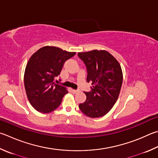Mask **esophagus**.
<instances>
[{
	"label": "esophagus",
	"instance_id": "obj_1",
	"mask_svg": "<svg viewBox=\"0 0 158 158\" xmlns=\"http://www.w3.org/2000/svg\"><path fill=\"white\" fill-rule=\"evenodd\" d=\"M79 91V90H74V89H72V92H73V93L74 94L77 93Z\"/></svg>",
	"mask_w": 158,
	"mask_h": 158
}]
</instances>
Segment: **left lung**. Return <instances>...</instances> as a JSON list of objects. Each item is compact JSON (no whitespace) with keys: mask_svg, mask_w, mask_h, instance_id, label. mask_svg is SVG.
I'll return each mask as SVG.
<instances>
[{"mask_svg":"<svg viewBox=\"0 0 158 158\" xmlns=\"http://www.w3.org/2000/svg\"><path fill=\"white\" fill-rule=\"evenodd\" d=\"M78 56L86 66L87 81L93 85L90 92L84 93L86 100L79 107L89 117L104 116L111 110L118 99L123 81L121 65L106 50L79 52Z\"/></svg>","mask_w":158,"mask_h":158,"instance_id":"8db88e82","label":"left lung"}]
</instances>
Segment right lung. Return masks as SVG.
Here are the masks:
<instances>
[{
	"label": "right lung",
	"mask_w": 158,
	"mask_h": 158,
	"mask_svg": "<svg viewBox=\"0 0 158 158\" xmlns=\"http://www.w3.org/2000/svg\"><path fill=\"white\" fill-rule=\"evenodd\" d=\"M76 52H67L54 46H45L34 53L28 61L24 74V85L27 99L37 111L49 113L59 106L68 92L56 84L66 60Z\"/></svg>",
	"instance_id": "add662e5"
}]
</instances>
